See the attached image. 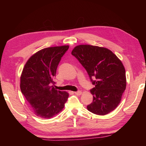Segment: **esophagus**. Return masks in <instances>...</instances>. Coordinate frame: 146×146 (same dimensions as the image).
Returning <instances> with one entry per match:
<instances>
[{
  "label": "esophagus",
  "instance_id": "esophagus-1",
  "mask_svg": "<svg viewBox=\"0 0 146 146\" xmlns=\"http://www.w3.org/2000/svg\"><path fill=\"white\" fill-rule=\"evenodd\" d=\"M75 95H80L81 94H82V91H76V92H75Z\"/></svg>",
  "mask_w": 146,
  "mask_h": 146
}]
</instances>
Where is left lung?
<instances>
[{
    "label": "left lung",
    "instance_id": "left-lung-1",
    "mask_svg": "<svg viewBox=\"0 0 146 146\" xmlns=\"http://www.w3.org/2000/svg\"><path fill=\"white\" fill-rule=\"evenodd\" d=\"M71 54L86 69L95 86L90 91L93 99L87 106L88 111L105 115L115 110L126 88L125 70L121 60L108 48L88 44L76 46Z\"/></svg>",
    "mask_w": 146,
    "mask_h": 146
}]
</instances>
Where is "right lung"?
I'll list each match as a JSON object with an SVG mask.
<instances>
[{"instance_id": "add662e5", "label": "right lung", "mask_w": 146, "mask_h": 146, "mask_svg": "<svg viewBox=\"0 0 146 146\" xmlns=\"http://www.w3.org/2000/svg\"><path fill=\"white\" fill-rule=\"evenodd\" d=\"M69 46L41 49L33 54L23 68L20 87L34 114L51 118L62 111L69 97L66 91L53 87L56 68Z\"/></svg>"}]
</instances>
